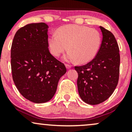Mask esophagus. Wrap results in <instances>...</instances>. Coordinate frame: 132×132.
Wrapping results in <instances>:
<instances>
[{"instance_id": "1", "label": "esophagus", "mask_w": 132, "mask_h": 132, "mask_svg": "<svg viewBox=\"0 0 132 132\" xmlns=\"http://www.w3.org/2000/svg\"><path fill=\"white\" fill-rule=\"evenodd\" d=\"M65 66H66V68H67L68 69H70V68H71V65H69V64H66V65H65Z\"/></svg>"}]
</instances>
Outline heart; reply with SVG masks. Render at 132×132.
I'll list each match as a JSON object with an SVG mask.
<instances>
[{
    "instance_id": "b5f03b06",
    "label": "heart",
    "mask_w": 132,
    "mask_h": 132,
    "mask_svg": "<svg viewBox=\"0 0 132 132\" xmlns=\"http://www.w3.org/2000/svg\"><path fill=\"white\" fill-rule=\"evenodd\" d=\"M51 53L59 56L67 50L69 51L64 59L68 61L78 60L80 63L91 61L97 54L101 43L99 31L88 27L77 25H64L48 38Z\"/></svg>"
}]
</instances>
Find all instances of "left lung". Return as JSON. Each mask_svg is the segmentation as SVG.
I'll list each match as a JSON object with an SVG mask.
<instances>
[{"label":"left lung","instance_id":"left-lung-1","mask_svg":"<svg viewBox=\"0 0 132 132\" xmlns=\"http://www.w3.org/2000/svg\"><path fill=\"white\" fill-rule=\"evenodd\" d=\"M102 40L97 54L85 65L75 66L80 97L90 105L106 101L112 94L119 78V48L114 35L100 26Z\"/></svg>","mask_w":132,"mask_h":132}]
</instances>
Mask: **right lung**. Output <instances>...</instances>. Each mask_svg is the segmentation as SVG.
Wrapping results in <instances>:
<instances>
[{"mask_svg":"<svg viewBox=\"0 0 132 132\" xmlns=\"http://www.w3.org/2000/svg\"><path fill=\"white\" fill-rule=\"evenodd\" d=\"M48 26L30 23L16 31L11 47L12 78L20 93L34 103L46 102L56 91L64 64L48 49Z\"/></svg>","mask_w":132,"mask_h":132,"instance_id":"obj_1","label":"right lung"}]
</instances>
